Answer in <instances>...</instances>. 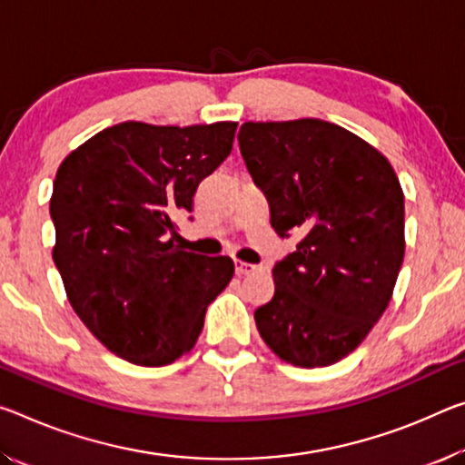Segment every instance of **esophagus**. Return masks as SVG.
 I'll return each instance as SVG.
<instances>
[{
  "mask_svg": "<svg viewBox=\"0 0 465 465\" xmlns=\"http://www.w3.org/2000/svg\"><path fill=\"white\" fill-rule=\"evenodd\" d=\"M256 271V264H250V262H242V261H235V275H250V272Z\"/></svg>",
  "mask_w": 465,
  "mask_h": 465,
  "instance_id": "obj_1",
  "label": "esophagus"
}]
</instances>
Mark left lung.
<instances>
[{"label":"left lung","instance_id":"8db88e82","mask_svg":"<svg viewBox=\"0 0 465 465\" xmlns=\"http://www.w3.org/2000/svg\"><path fill=\"white\" fill-rule=\"evenodd\" d=\"M238 140L272 230L300 235L256 308L259 333L287 364H335L391 302L405 254L400 180L372 144L316 117L246 122Z\"/></svg>","mask_w":465,"mask_h":465}]
</instances>
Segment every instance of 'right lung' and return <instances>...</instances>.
I'll list each match as a JSON object with an SVG mask.
<instances>
[{
  "label": "right lung",
  "mask_w": 465,
  "mask_h": 465,
  "mask_svg": "<svg viewBox=\"0 0 465 465\" xmlns=\"http://www.w3.org/2000/svg\"><path fill=\"white\" fill-rule=\"evenodd\" d=\"M238 124L122 122L62 161L49 213L54 262L74 312L115 356L172 364L194 348L206 306L233 277L230 256L178 246L173 217L232 153Z\"/></svg>",
  "instance_id": "obj_1"
}]
</instances>
